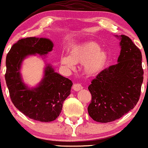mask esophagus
I'll use <instances>...</instances> for the list:
<instances>
[{
    "mask_svg": "<svg viewBox=\"0 0 148 148\" xmlns=\"http://www.w3.org/2000/svg\"><path fill=\"white\" fill-rule=\"evenodd\" d=\"M83 88V87L80 85V84H74L73 86V89L75 90V91H79V90H82Z\"/></svg>",
    "mask_w": 148,
    "mask_h": 148,
    "instance_id": "esophagus-1",
    "label": "esophagus"
}]
</instances>
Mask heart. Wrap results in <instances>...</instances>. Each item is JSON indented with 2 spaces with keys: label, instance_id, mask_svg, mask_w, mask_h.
<instances>
[{
  "label": "heart",
  "instance_id": "1",
  "mask_svg": "<svg viewBox=\"0 0 148 148\" xmlns=\"http://www.w3.org/2000/svg\"><path fill=\"white\" fill-rule=\"evenodd\" d=\"M106 51L101 49L97 43L90 42L75 47L69 56H62L61 64L67 70H73L75 64H82L85 74L97 75L104 69L107 62Z\"/></svg>",
  "mask_w": 148,
  "mask_h": 148
}]
</instances>
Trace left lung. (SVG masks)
Listing matches in <instances>:
<instances>
[{
  "instance_id": "1",
  "label": "left lung",
  "mask_w": 148,
  "mask_h": 148,
  "mask_svg": "<svg viewBox=\"0 0 148 148\" xmlns=\"http://www.w3.org/2000/svg\"><path fill=\"white\" fill-rule=\"evenodd\" d=\"M116 37L121 47L118 63L101 71L88 87L92 95L88 114L100 123L114 121L133 109L139 100L143 81L140 49L128 36Z\"/></svg>"
}]
</instances>
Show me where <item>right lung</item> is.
<instances>
[{
  "instance_id": "1",
  "label": "right lung",
  "mask_w": 148,
  "mask_h": 148,
  "mask_svg": "<svg viewBox=\"0 0 148 148\" xmlns=\"http://www.w3.org/2000/svg\"><path fill=\"white\" fill-rule=\"evenodd\" d=\"M53 47L49 39L28 37L17 41L6 56L5 77L11 101L25 116L41 122L53 121L59 116L73 82L47 63L42 80L36 87H29L23 81L20 70L27 57L38 55L44 58Z\"/></svg>"
}]
</instances>
